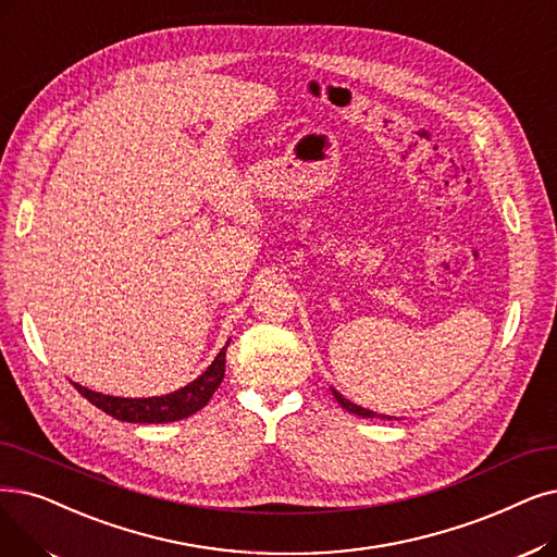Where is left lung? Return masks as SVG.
I'll return each instance as SVG.
<instances>
[{"label":"left lung","mask_w":557,"mask_h":557,"mask_svg":"<svg viewBox=\"0 0 557 557\" xmlns=\"http://www.w3.org/2000/svg\"><path fill=\"white\" fill-rule=\"evenodd\" d=\"M332 394H334L336 403H338V405H342L344 409H348V412H352V414H357V417H364V419H373V417H377L375 412H371V409H364V407H359V405L350 403L348 398H344V396H342V394H338L336 389H332ZM380 419H386V421H392L394 417H382V414H380Z\"/></svg>","instance_id":"1"}]
</instances>
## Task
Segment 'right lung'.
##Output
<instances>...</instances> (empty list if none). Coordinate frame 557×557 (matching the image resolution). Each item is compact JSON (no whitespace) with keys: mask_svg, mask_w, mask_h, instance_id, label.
I'll return each instance as SVG.
<instances>
[{"mask_svg":"<svg viewBox=\"0 0 557 557\" xmlns=\"http://www.w3.org/2000/svg\"><path fill=\"white\" fill-rule=\"evenodd\" d=\"M230 346V342H227ZM227 346L215 355L211 367L190 384L182 386V389L165 394V396H152V398H117V396H104L98 392H90L86 386L75 384V389L90 400L95 407L102 409L109 417L127 423H171L186 419L190 414L200 412V409L209 403L213 392L219 389L225 375V350Z\"/></svg>","mask_w":557,"mask_h":557,"instance_id":"right-lung-1","label":"right lung"}]
</instances>
